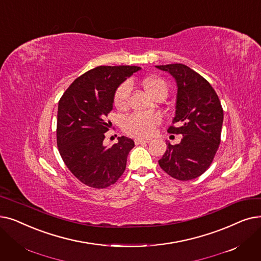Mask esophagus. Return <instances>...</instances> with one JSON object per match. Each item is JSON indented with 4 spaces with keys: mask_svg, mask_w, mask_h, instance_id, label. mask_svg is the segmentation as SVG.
Returning <instances> with one entry per match:
<instances>
[{
    "mask_svg": "<svg viewBox=\"0 0 261 261\" xmlns=\"http://www.w3.org/2000/svg\"><path fill=\"white\" fill-rule=\"evenodd\" d=\"M134 143L137 144V145H140V144H147V143H149V140H147V139H135V140H134Z\"/></svg>",
    "mask_w": 261,
    "mask_h": 261,
    "instance_id": "esophagus-1",
    "label": "esophagus"
}]
</instances>
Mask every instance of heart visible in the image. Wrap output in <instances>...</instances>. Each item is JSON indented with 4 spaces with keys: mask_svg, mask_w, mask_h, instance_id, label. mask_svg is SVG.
<instances>
[{
    "mask_svg": "<svg viewBox=\"0 0 261 261\" xmlns=\"http://www.w3.org/2000/svg\"><path fill=\"white\" fill-rule=\"evenodd\" d=\"M133 81H126L118 86L114 95V106L119 109H126L129 102V98L132 90ZM144 89L153 99L159 97H166L167 83L162 77L148 76L142 80ZM161 122V117L156 114H131L123 121V131L131 137L146 138L152 134L154 128Z\"/></svg>",
    "mask_w": 261,
    "mask_h": 261,
    "instance_id": "1",
    "label": "heart"
}]
</instances>
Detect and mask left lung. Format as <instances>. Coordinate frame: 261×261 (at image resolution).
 <instances>
[{
	"instance_id": "8db88e82",
	"label": "left lung",
	"mask_w": 261,
	"mask_h": 261,
	"mask_svg": "<svg viewBox=\"0 0 261 261\" xmlns=\"http://www.w3.org/2000/svg\"><path fill=\"white\" fill-rule=\"evenodd\" d=\"M156 68L176 80V115L167 132L182 135L179 144H167L159 165L181 181L197 178L209 168L221 143L224 113L220 99L205 77L184 64Z\"/></svg>"
}]
</instances>
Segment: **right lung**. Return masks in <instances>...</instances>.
I'll use <instances>...</instances> for the list:
<instances>
[{
	"instance_id": "right-lung-1",
	"label": "right lung",
	"mask_w": 261,
	"mask_h": 261,
	"mask_svg": "<svg viewBox=\"0 0 261 261\" xmlns=\"http://www.w3.org/2000/svg\"><path fill=\"white\" fill-rule=\"evenodd\" d=\"M141 69L138 66H99L67 88L59 102L56 142L66 166L82 184L95 189L114 185L126 169L131 139L103 145L116 88Z\"/></svg>"
}]
</instances>
